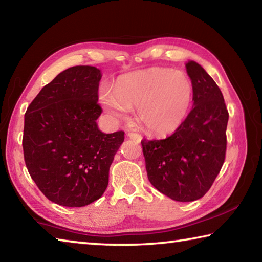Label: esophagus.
<instances>
[{
	"label": "esophagus",
	"instance_id": "obj_1",
	"mask_svg": "<svg viewBox=\"0 0 262 262\" xmlns=\"http://www.w3.org/2000/svg\"><path fill=\"white\" fill-rule=\"evenodd\" d=\"M128 137H129L130 140H133L134 142H137V143H139V142L142 140V136L140 135V134H137V133H133V132H128Z\"/></svg>",
	"mask_w": 262,
	"mask_h": 262
}]
</instances>
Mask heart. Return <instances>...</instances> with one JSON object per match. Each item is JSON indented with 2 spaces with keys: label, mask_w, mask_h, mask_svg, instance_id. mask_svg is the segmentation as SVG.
<instances>
[{
  "label": "heart",
  "mask_w": 262,
  "mask_h": 262,
  "mask_svg": "<svg viewBox=\"0 0 262 262\" xmlns=\"http://www.w3.org/2000/svg\"><path fill=\"white\" fill-rule=\"evenodd\" d=\"M99 99L117 119L136 118L145 130L156 135L173 133L187 118L193 100V84L181 70L150 68L119 77L114 88L103 86Z\"/></svg>",
  "instance_id": "obj_1"
}]
</instances>
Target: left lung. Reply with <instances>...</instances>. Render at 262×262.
<instances>
[{
	"instance_id": "1",
	"label": "left lung",
	"mask_w": 262,
	"mask_h": 262,
	"mask_svg": "<svg viewBox=\"0 0 262 262\" xmlns=\"http://www.w3.org/2000/svg\"><path fill=\"white\" fill-rule=\"evenodd\" d=\"M194 107L178 129L164 140L141 141L148 179L174 201L202 198L220 173L227 151L229 112L223 95L200 64L186 63Z\"/></svg>"
}]
</instances>
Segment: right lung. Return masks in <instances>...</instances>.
<instances>
[{
    "instance_id": "add662e5",
    "label": "right lung",
    "mask_w": 262,
    "mask_h": 262,
    "mask_svg": "<svg viewBox=\"0 0 262 262\" xmlns=\"http://www.w3.org/2000/svg\"><path fill=\"white\" fill-rule=\"evenodd\" d=\"M99 69L75 66L41 89L26 110L23 150L42 194L60 206L83 207L104 194L125 132H100L96 120Z\"/></svg>"
}]
</instances>
